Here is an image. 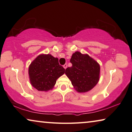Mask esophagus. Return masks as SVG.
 Here are the masks:
<instances>
[{
  "instance_id": "34e87169",
  "label": "esophagus",
  "mask_w": 132,
  "mask_h": 132,
  "mask_svg": "<svg viewBox=\"0 0 132 132\" xmlns=\"http://www.w3.org/2000/svg\"><path fill=\"white\" fill-rule=\"evenodd\" d=\"M63 67H64L65 69H66L67 67V64H65L64 65H63Z\"/></svg>"
}]
</instances>
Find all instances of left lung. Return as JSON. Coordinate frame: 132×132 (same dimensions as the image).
Masks as SVG:
<instances>
[{
    "instance_id": "8db88e82",
    "label": "left lung",
    "mask_w": 132,
    "mask_h": 132,
    "mask_svg": "<svg viewBox=\"0 0 132 132\" xmlns=\"http://www.w3.org/2000/svg\"><path fill=\"white\" fill-rule=\"evenodd\" d=\"M72 66L65 70V74L79 93L92 90L97 84L100 77V65L88 55L76 52L70 60Z\"/></svg>"
}]
</instances>
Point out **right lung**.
<instances>
[{"label":"right lung","mask_w":132,"mask_h":132,"mask_svg":"<svg viewBox=\"0 0 132 132\" xmlns=\"http://www.w3.org/2000/svg\"><path fill=\"white\" fill-rule=\"evenodd\" d=\"M65 71L57 58L51 54L39 55L29 65L30 81L38 91L46 92L53 88L56 80L64 74Z\"/></svg>","instance_id":"1"}]
</instances>
